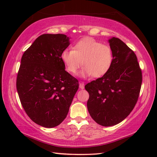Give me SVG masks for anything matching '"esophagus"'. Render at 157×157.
<instances>
[{
	"mask_svg": "<svg viewBox=\"0 0 157 157\" xmlns=\"http://www.w3.org/2000/svg\"><path fill=\"white\" fill-rule=\"evenodd\" d=\"M79 88L80 89H84V82H80L79 83Z\"/></svg>",
	"mask_w": 157,
	"mask_h": 157,
	"instance_id": "obj_1",
	"label": "esophagus"
}]
</instances>
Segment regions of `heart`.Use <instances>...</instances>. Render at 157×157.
Masks as SVG:
<instances>
[{
  "label": "heart",
  "instance_id": "b5f03b06",
  "mask_svg": "<svg viewBox=\"0 0 157 157\" xmlns=\"http://www.w3.org/2000/svg\"><path fill=\"white\" fill-rule=\"evenodd\" d=\"M61 59L67 71L72 74H75L82 63L84 67L79 75L84 78L91 75L101 78L106 75L111 69L114 59L109 46L92 38H85L77 42L73 50H64Z\"/></svg>",
  "mask_w": 157,
  "mask_h": 157
}]
</instances>
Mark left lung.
Returning <instances> with one entry per match:
<instances>
[{
    "instance_id": "8db88e82",
    "label": "left lung",
    "mask_w": 157,
    "mask_h": 157,
    "mask_svg": "<svg viewBox=\"0 0 157 157\" xmlns=\"http://www.w3.org/2000/svg\"><path fill=\"white\" fill-rule=\"evenodd\" d=\"M113 53L110 71L85 86L90 97L87 107L92 118L102 126L118 124L137 102L142 77L137 56L121 40H108Z\"/></svg>"
}]
</instances>
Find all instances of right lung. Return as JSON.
<instances>
[{
  "instance_id": "add662e5",
  "label": "right lung",
  "mask_w": 157,
  "mask_h": 157,
  "mask_svg": "<svg viewBox=\"0 0 157 157\" xmlns=\"http://www.w3.org/2000/svg\"><path fill=\"white\" fill-rule=\"evenodd\" d=\"M69 39L65 34H42L21 57L16 82L20 101L29 117L44 128L63 122L79 88L61 59Z\"/></svg>"
}]
</instances>
